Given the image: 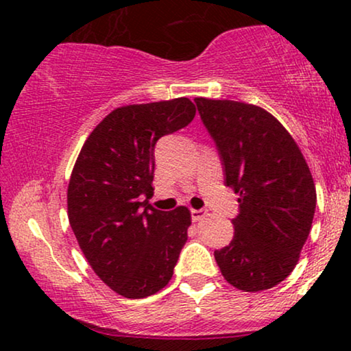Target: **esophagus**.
Wrapping results in <instances>:
<instances>
[{"label":"esophagus","mask_w":351,"mask_h":351,"mask_svg":"<svg viewBox=\"0 0 351 351\" xmlns=\"http://www.w3.org/2000/svg\"><path fill=\"white\" fill-rule=\"evenodd\" d=\"M206 214L208 213H206L204 209H191V220H193V222H198V220L203 219Z\"/></svg>","instance_id":"obj_1"}]
</instances>
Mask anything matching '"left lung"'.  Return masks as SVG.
<instances>
[{"label": "left lung", "mask_w": 351, "mask_h": 351, "mask_svg": "<svg viewBox=\"0 0 351 351\" xmlns=\"http://www.w3.org/2000/svg\"><path fill=\"white\" fill-rule=\"evenodd\" d=\"M222 158L225 184L239 195L232 243L214 252L230 285L270 289L294 270L316 208L310 167L286 128L257 105L195 99Z\"/></svg>", "instance_id": "1"}]
</instances>
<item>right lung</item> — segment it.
Listing matches in <instances>:
<instances>
[{
    "label": "right lung",
    "mask_w": 351,
    "mask_h": 351,
    "mask_svg": "<svg viewBox=\"0 0 351 351\" xmlns=\"http://www.w3.org/2000/svg\"><path fill=\"white\" fill-rule=\"evenodd\" d=\"M195 114L186 97L114 108L76 158L66 190L71 230L95 275L126 299L161 291L186 241L189 208L166 213L148 198L156 141L185 128Z\"/></svg>",
    "instance_id": "right-lung-1"
}]
</instances>
